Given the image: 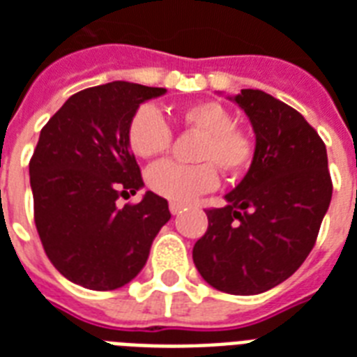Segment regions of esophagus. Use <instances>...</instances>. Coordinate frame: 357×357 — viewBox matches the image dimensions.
<instances>
[{"mask_svg":"<svg viewBox=\"0 0 357 357\" xmlns=\"http://www.w3.org/2000/svg\"><path fill=\"white\" fill-rule=\"evenodd\" d=\"M183 207H185L183 204H178V202H170V213H172V215H179Z\"/></svg>","mask_w":357,"mask_h":357,"instance_id":"34e87169","label":"esophagus"}]
</instances>
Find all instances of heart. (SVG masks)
Listing matches in <instances>:
<instances>
[{
    "label": "heart",
    "instance_id": "1",
    "mask_svg": "<svg viewBox=\"0 0 357 357\" xmlns=\"http://www.w3.org/2000/svg\"><path fill=\"white\" fill-rule=\"evenodd\" d=\"M178 119L187 128L200 131L204 137L195 155L202 162H155L146 174L153 192L168 200L189 202L217 187L218 176L215 167L226 174H237L248 167L254 155L252 140L235 126L234 114L222 103H190L179 109ZM128 142L135 155L151 159L170 148L172 129L155 107L140 105L128 123Z\"/></svg>",
    "mask_w": 357,
    "mask_h": 357
}]
</instances>
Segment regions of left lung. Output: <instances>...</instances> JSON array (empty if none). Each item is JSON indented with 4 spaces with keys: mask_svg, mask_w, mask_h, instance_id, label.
<instances>
[{
    "mask_svg": "<svg viewBox=\"0 0 357 357\" xmlns=\"http://www.w3.org/2000/svg\"><path fill=\"white\" fill-rule=\"evenodd\" d=\"M234 102L254 128V161L226 195L228 206L206 209L209 226L192 259L209 285L246 296L298 271L315 246L333 185L326 146L296 109L254 89Z\"/></svg>",
    "mask_w": 357,
    "mask_h": 357,
    "instance_id": "8db88e82",
    "label": "left lung"
}]
</instances>
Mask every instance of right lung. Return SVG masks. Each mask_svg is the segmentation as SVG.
I'll list each match as a JSON object with an SVG mask.
<instances>
[{
  "instance_id": "1",
  "label": "right lung",
  "mask_w": 357,
  "mask_h": 357,
  "mask_svg": "<svg viewBox=\"0 0 357 357\" xmlns=\"http://www.w3.org/2000/svg\"><path fill=\"white\" fill-rule=\"evenodd\" d=\"M165 89L128 81L91 86L66 100L42 128L29 161L35 226L47 259L66 280L113 291L146 265L151 243L170 220L168 202L144 185L128 123Z\"/></svg>"
}]
</instances>
